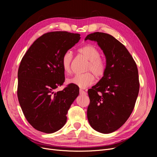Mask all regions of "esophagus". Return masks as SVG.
Wrapping results in <instances>:
<instances>
[{
	"label": "esophagus",
	"mask_w": 157,
	"mask_h": 157,
	"mask_svg": "<svg viewBox=\"0 0 157 157\" xmlns=\"http://www.w3.org/2000/svg\"><path fill=\"white\" fill-rule=\"evenodd\" d=\"M79 94H80V95H86V92H85L84 90L80 89V90H79Z\"/></svg>",
	"instance_id": "1"
}]
</instances>
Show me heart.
I'll list each match as a JSON object with an SVG mask.
<instances>
[{
  "label": "heart",
  "instance_id": "b5f03b06",
  "mask_svg": "<svg viewBox=\"0 0 157 157\" xmlns=\"http://www.w3.org/2000/svg\"><path fill=\"white\" fill-rule=\"evenodd\" d=\"M78 52L88 60L85 69V71L88 72L74 76L72 78H69L67 82L81 88H85L94 83V74L97 78H101L104 75L106 65L104 60L100 56L99 49L92 44L85 45L78 49ZM72 59L73 55L71 51L65 52L62 56V66L65 73L68 74L71 72Z\"/></svg>",
  "mask_w": 157,
  "mask_h": 157
}]
</instances>
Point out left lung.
<instances>
[{"mask_svg": "<svg viewBox=\"0 0 157 157\" xmlns=\"http://www.w3.org/2000/svg\"><path fill=\"white\" fill-rule=\"evenodd\" d=\"M87 39L96 41L106 59L104 75L88 90V120L96 131L109 134L120 128L132 113L139 91L138 70L125 46L111 35L97 32Z\"/></svg>", "mask_w": 157, "mask_h": 157, "instance_id": "obj_1", "label": "left lung"}]
</instances>
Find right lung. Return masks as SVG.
Listing matches in <instances>:
<instances>
[{
  "label": "right lung",
  "instance_id": "right-lung-1",
  "mask_svg": "<svg viewBox=\"0 0 157 157\" xmlns=\"http://www.w3.org/2000/svg\"><path fill=\"white\" fill-rule=\"evenodd\" d=\"M80 38V34L66 31L48 32L22 58L18 71V101L29 123L42 132L53 133L63 127L79 95V88L72 84L62 91L54 90L65 81L62 56Z\"/></svg>",
  "mask_w": 157,
  "mask_h": 157
}]
</instances>
